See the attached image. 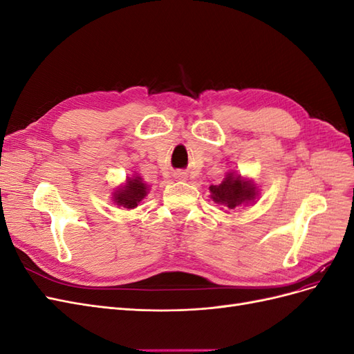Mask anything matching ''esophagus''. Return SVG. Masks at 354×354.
I'll list each match as a JSON object with an SVG mask.
<instances>
[{"label": "esophagus", "instance_id": "1", "mask_svg": "<svg viewBox=\"0 0 354 354\" xmlns=\"http://www.w3.org/2000/svg\"><path fill=\"white\" fill-rule=\"evenodd\" d=\"M174 177H176L177 180H187V174L183 173V171H177V173L174 174Z\"/></svg>", "mask_w": 354, "mask_h": 354}]
</instances>
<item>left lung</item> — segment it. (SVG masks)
<instances>
[{
    "label": "left lung",
    "mask_w": 354,
    "mask_h": 354,
    "mask_svg": "<svg viewBox=\"0 0 354 354\" xmlns=\"http://www.w3.org/2000/svg\"><path fill=\"white\" fill-rule=\"evenodd\" d=\"M259 190L254 180L238 174L236 171H229L220 185L209 186L211 199L223 207L221 209H226V212L252 205L259 199Z\"/></svg>",
    "instance_id": "obj_1"
}]
</instances>
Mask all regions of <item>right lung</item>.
Returning a JSON list of instances; mask_svg holds the SVG:
<instances>
[{
    "instance_id": "obj_1",
    "label": "right lung",
    "mask_w": 354,
    "mask_h": 354,
    "mask_svg": "<svg viewBox=\"0 0 354 354\" xmlns=\"http://www.w3.org/2000/svg\"><path fill=\"white\" fill-rule=\"evenodd\" d=\"M149 194V185L145 183L140 176L127 177L125 183L118 186L112 192V201L118 207H124L127 209H134L137 205H140L142 201Z\"/></svg>"
}]
</instances>
